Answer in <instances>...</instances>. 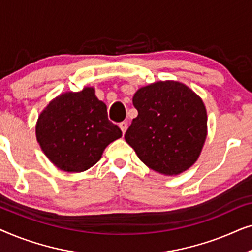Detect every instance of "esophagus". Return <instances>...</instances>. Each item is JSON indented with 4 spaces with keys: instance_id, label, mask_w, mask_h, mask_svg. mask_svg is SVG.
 Instances as JSON below:
<instances>
[{
    "instance_id": "1",
    "label": "esophagus",
    "mask_w": 252,
    "mask_h": 252,
    "mask_svg": "<svg viewBox=\"0 0 252 252\" xmlns=\"http://www.w3.org/2000/svg\"><path fill=\"white\" fill-rule=\"evenodd\" d=\"M127 126H128V124H127L126 122H122V123L119 124V127H120V129H122L123 134H125L126 129H127Z\"/></svg>"
}]
</instances>
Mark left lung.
I'll return each instance as SVG.
<instances>
[{
  "label": "left lung",
  "instance_id": "obj_1",
  "mask_svg": "<svg viewBox=\"0 0 252 252\" xmlns=\"http://www.w3.org/2000/svg\"><path fill=\"white\" fill-rule=\"evenodd\" d=\"M137 117L125 140L137 157L161 174H179L197 160L206 137L204 103L180 82L159 81L133 97Z\"/></svg>",
  "mask_w": 252,
  "mask_h": 252
}]
</instances>
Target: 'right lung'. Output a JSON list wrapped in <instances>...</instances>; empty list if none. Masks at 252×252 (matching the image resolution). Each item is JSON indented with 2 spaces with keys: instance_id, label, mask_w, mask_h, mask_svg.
Segmentation results:
<instances>
[{
  "instance_id": "1",
  "label": "right lung",
  "mask_w": 252,
  "mask_h": 252,
  "mask_svg": "<svg viewBox=\"0 0 252 252\" xmlns=\"http://www.w3.org/2000/svg\"><path fill=\"white\" fill-rule=\"evenodd\" d=\"M35 133L46 156L65 172L88 170L101 159L106 146L122 136L91 87L51 101L39 116Z\"/></svg>"
}]
</instances>
